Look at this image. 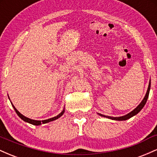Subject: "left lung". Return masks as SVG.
I'll list each match as a JSON object with an SVG mask.
<instances>
[{
    "label": "left lung",
    "instance_id": "1",
    "mask_svg": "<svg viewBox=\"0 0 157 157\" xmlns=\"http://www.w3.org/2000/svg\"><path fill=\"white\" fill-rule=\"evenodd\" d=\"M150 89H151V80H150V82H149V85H148V88H147V92H146V94H145V97L143 98V100H142V101L140 102V105H139L136 108V109H134L130 113H128V114L125 115V116H122V117H109V116H105V115H103V114H101V113H98L100 116L101 117H106V118H109V119H111V120H119V121H122V120H128V119H130L131 117H132L135 116L136 114H137V113L140 112V111L142 109V108L144 107V105H145V103H146L147 102V98H148V95H149V92H150Z\"/></svg>",
    "mask_w": 157,
    "mask_h": 157
}]
</instances>
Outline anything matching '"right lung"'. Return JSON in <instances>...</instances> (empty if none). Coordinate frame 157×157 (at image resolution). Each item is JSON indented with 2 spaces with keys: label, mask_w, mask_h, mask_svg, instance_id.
<instances>
[{
  "label": "right lung",
  "mask_w": 157,
  "mask_h": 157,
  "mask_svg": "<svg viewBox=\"0 0 157 157\" xmlns=\"http://www.w3.org/2000/svg\"><path fill=\"white\" fill-rule=\"evenodd\" d=\"M9 98H10V97H9ZM11 103H12V102H11ZM12 105L13 106V108H14V109H15V112L17 113V114L18 115L20 118L22 119V120H23V121H25V122H29V123L32 124V125H41V124H45V123H47V122H49L54 121V120H57V119L60 118V117L62 116V115L63 114L64 112H65V109H63V111H62V112H61L60 113H59V114L57 115V116L55 117H52V118L48 119V120H42V121H41V120H32V119H29V118L23 116V114H21V113H20L19 111H17V110L15 109V106H14V105H13V104H12Z\"/></svg>",
  "instance_id": "add662e5"
}]
</instances>
